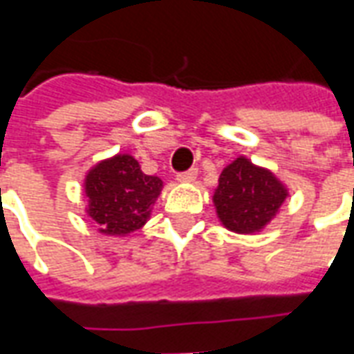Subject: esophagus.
<instances>
[{
	"label": "esophagus",
	"instance_id": "obj_1",
	"mask_svg": "<svg viewBox=\"0 0 354 354\" xmlns=\"http://www.w3.org/2000/svg\"><path fill=\"white\" fill-rule=\"evenodd\" d=\"M197 172H199L197 169H189L185 170V172H180V174H178V180H180V182H193V180L197 178Z\"/></svg>",
	"mask_w": 354,
	"mask_h": 354
}]
</instances>
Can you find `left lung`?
<instances>
[{
	"label": "left lung",
	"mask_w": 354,
	"mask_h": 354,
	"mask_svg": "<svg viewBox=\"0 0 354 354\" xmlns=\"http://www.w3.org/2000/svg\"><path fill=\"white\" fill-rule=\"evenodd\" d=\"M214 207L218 218L235 233L260 231L286 199V187L266 169H260L246 157L227 165L218 180Z\"/></svg>",
	"instance_id": "obj_1"
}]
</instances>
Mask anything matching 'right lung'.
Segmentation results:
<instances>
[{
  "label": "right lung",
  "instance_id": "right-lung-1",
  "mask_svg": "<svg viewBox=\"0 0 354 354\" xmlns=\"http://www.w3.org/2000/svg\"><path fill=\"white\" fill-rule=\"evenodd\" d=\"M162 182L140 170L131 155L98 162L85 180L88 216L106 235H127L147 222Z\"/></svg>",
  "mask_w": 354,
  "mask_h": 354
}]
</instances>
